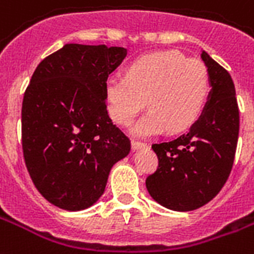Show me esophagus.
I'll return each instance as SVG.
<instances>
[{
  "instance_id": "obj_1",
  "label": "esophagus",
  "mask_w": 254,
  "mask_h": 254,
  "mask_svg": "<svg viewBox=\"0 0 254 254\" xmlns=\"http://www.w3.org/2000/svg\"><path fill=\"white\" fill-rule=\"evenodd\" d=\"M145 146H146L145 142H141V141H137V140H131V148L134 149V150H137V149H140V148H145Z\"/></svg>"
}]
</instances>
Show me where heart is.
I'll use <instances>...</instances> for the list:
<instances>
[{
  "mask_svg": "<svg viewBox=\"0 0 254 254\" xmlns=\"http://www.w3.org/2000/svg\"><path fill=\"white\" fill-rule=\"evenodd\" d=\"M210 77L204 63L177 50L153 52L129 64L127 77L106 80L105 96L110 117L127 127L146 104L149 109L135 123L137 135L170 133L190 127L208 101Z\"/></svg>",
  "mask_w": 254,
  "mask_h": 254,
  "instance_id": "obj_1",
  "label": "heart"
}]
</instances>
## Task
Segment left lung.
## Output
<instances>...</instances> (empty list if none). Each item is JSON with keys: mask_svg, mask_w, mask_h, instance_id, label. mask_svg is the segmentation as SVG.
<instances>
[{"mask_svg": "<svg viewBox=\"0 0 254 254\" xmlns=\"http://www.w3.org/2000/svg\"><path fill=\"white\" fill-rule=\"evenodd\" d=\"M201 58L212 86L204 112L185 134L152 145L158 168L145 181L158 204L180 212L194 210L217 196L229 177L239 140L233 80L208 53L202 52Z\"/></svg>", "mask_w": 254, "mask_h": 254, "instance_id": "1", "label": "left lung"}]
</instances>
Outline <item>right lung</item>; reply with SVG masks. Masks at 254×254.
<instances>
[{
  "label": "right lung",
  "instance_id": "right-lung-1",
  "mask_svg": "<svg viewBox=\"0 0 254 254\" xmlns=\"http://www.w3.org/2000/svg\"><path fill=\"white\" fill-rule=\"evenodd\" d=\"M119 46L66 44L38 64L21 110L22 152L34 187L50 204L82 210L105 190L130 140L112 123L105 84L123 63Z\"/></svg>",
  "mask_w": 254,
  "mask_h": 254
}]
</instances>
